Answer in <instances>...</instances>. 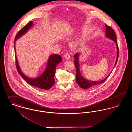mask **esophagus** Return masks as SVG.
<instances>
[{
	"instance_id": "obj_1",
	"label": "esophagus",
	"mask_w": 132,
	"mask_h": 132,
	"mask_svg": "<svg viewBox=\"0 0 132 132\" xmlns=\"http://www.w3.org/2000/svg\"><path fill=\"white\" fill-rule=\"evenodd\" d=\"M64 58L66 59V60H69L70 59V55H69L68 53H66L64 55Z\"/></svg>"
}]
</instances>
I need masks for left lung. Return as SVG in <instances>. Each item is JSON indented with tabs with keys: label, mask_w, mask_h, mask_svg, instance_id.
<instances>
[{
	"label": "left lung",
	"mask_w": 132,
	"mask_h": 132,
	"mask_svg": "<svg viewBox=\"0 0 132 132\" xmlns=\"http://www.w3.org/2000/svg\"><path fill=\"white\" fill-rule=\"evenodd\" d=\"M105 26L106 27V30H105V37L107 38H108L109 39H110L114 41L116 45V49H117V58H116V60L115 63L114 68L116 66L118 59V57H119V48H118V45L117 44V38H116V36L115 35V33L114 31L112 28L106 24H105ZM80 55V53H77L74 56V57L75 58V66L76 69V81L77 83L78 84V85L82 88L84 89H87L88 88H90L92 87H94L96 85H99L100 84H101L102 82H104L108 78V77L110 75L111 73L112 70L111 72L109 73V74L107 76L106 78H105L104 79L101 80V81H90L86 79L81 74V73L80 72V63H79V57Z\"/></svg>",
	"instance_id": "8db88e82"
}]
</instances>
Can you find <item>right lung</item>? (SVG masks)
I'll use <instances>...</instances> for the list:
<instances>
[{
	"label": "right lung",
	"instance_id": "right-lung-1",
	"mask_svg": "<svg viewBox=\"0 0 132 132\" xmlns=\"http://www.w3.org/2000/svg\"><path fill=\"white\" fill-rule=\"evenodd\" d=\"M33 26L34 24L32 21L29 22L17 33L16 37L15 38L14 50L15 52L17 69L19 74L22 76V77L25 81L30 85L37 88H39L40 89H49L54 85L55 83L54 75L55 74L56 67L57 65L59 63H60L62 60V58L60 56V55L57 54L50 55L48 58L46 68L44 72L36 78L29 77L22 72L19 66L18 59L16 56L15 48L16 41L29 31Z\"/></svg>",
	"mask_w": 132,
	"mask_h": 132
}]
</instances>
